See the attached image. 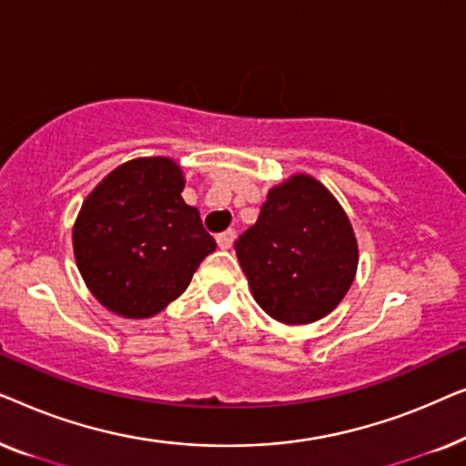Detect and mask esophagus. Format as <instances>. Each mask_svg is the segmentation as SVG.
<instances>
[{
	"label": "esophagus",
	"instance_id": "34e87169",
	"mask_svg": "<svg viewBox=\"0 0 466 466\" xmlns=\"http://www.w3.org/2000/svg\"><path fill=\"white\" fill-rule=\"evenodd\" d=\"M235 239V231L233 228H227V231H222L216 235V244H218V248H222V250H227V248H231Z\"/></svg>",
	"mask_w": 466,
	"mask_h": 466
}]
</instances>
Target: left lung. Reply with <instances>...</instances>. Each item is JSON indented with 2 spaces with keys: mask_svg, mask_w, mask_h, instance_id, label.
<instances>
[{
  "mask_svg": "<svg viewBox=\"0 0 466 466\" xmlns=\"http://www.w3.org/2000/svg\"><path fill=\"white\" fill-rule=\"evenodd\" d=\"M235 252L257 303L284 324L316 322L335 309L359 265L346 212L309 176L269 190Z\"/></svg>",
  "mask_w": 466,
  "mask_h": 466,
  "instance_id": "obj_1",
  "label": "left lung"
}]
</instances>
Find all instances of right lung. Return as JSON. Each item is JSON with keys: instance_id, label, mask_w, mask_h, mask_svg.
Returning <instances> with one entry per match:
<instances>
[{"instance_id": "obj_1", "label": "right lung", "mask_w": 466, "mask_h": 466, "mask_svg": "<svg viewBox=\"0 0 466 466\" xmlns=\"http://www.w3.org/2000/svg\"><path fill=\"white\" fill-rule=\"evenodd\" d=\"M182 188V171L171 158H136L106 176L82 203L74 227L76 263L114 314H158L216 250Z\"/></svg>"}]
</instances>
